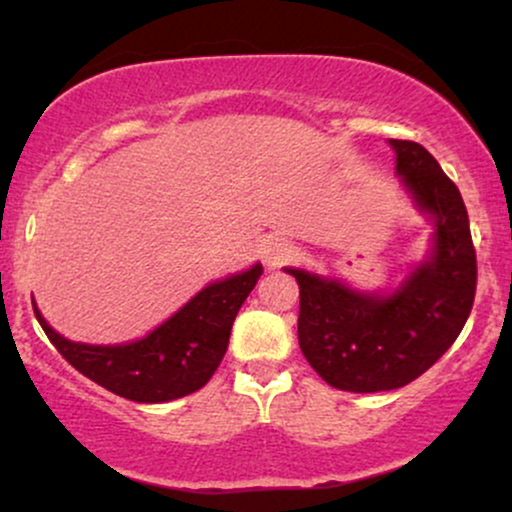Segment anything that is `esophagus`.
Masks as SVG:
<instances>
[{
    "label": "esophagus",
    "mask_w": 512,
    "mask_h": 512,
    "mask_svg": "<svg viewBox=\"0 0 512 512\" xmlns=\"http://www.w3.org/2000/svg\"><path fill=\"white\" fill-rule=\"evenodd\" d=\"M293 255V243L286 238H269L262 245V262L267 269H276L286 264Z\"/></svg>",
    "instance_id": "34e87169"
}]
</instances>
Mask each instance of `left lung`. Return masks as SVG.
I'll return each instance as SVG.
<instances>
[{
	"label": "left lung",
	"mask_w": 512,
	"mask_h": 512,
	"mask_svg": "<svg viewBox=\"0 0 512 512\" xmlns=\"http://www.w3.org/2000/svg\"><path fill=\"white\" fill-rule=\"evenodd\" d=\"M397 173L436 223L433 252L390 296L286 269L301 289L298 344L327 385L383 392L409 385L450 349L472 313L477 252L460 190L421 144L390 139Z\"/></svg>",
	"instance_id": "obj_1"
}]
</instances>
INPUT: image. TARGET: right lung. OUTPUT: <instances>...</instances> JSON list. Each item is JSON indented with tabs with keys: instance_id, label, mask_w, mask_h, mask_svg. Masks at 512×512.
I'll list each match as a JSON object with an SVG mask.
<instances>
[{
	"instance_id": "right-lung-1",
	"label": "right lung",
	"mask_w": 512,
	"mask_h": 512,
	"mask_svg": "<svg viewBox=\"0 0 512 512\" xmlns=\"http://www.w3.org/2000/svg\"><path fill=\"white\" fill-rule=\"evenodd\" d=\"M262 264L209 284L144 339L115 346L64 339L35 308L40 327L72 366L115 395L156 404L192 395L209 383L228 349L233 320L255 289Z\"/></svg>"
}]
</instances>
